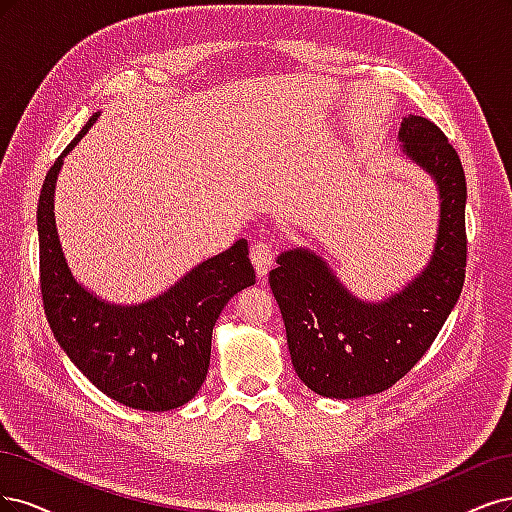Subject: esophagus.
Masks as SVG:
<instances>
[{
	"mask_svg": "<svg viewBox=\"0 0 512 512\" xmlns=\"http://www.w3.org/2000/svg\"><path fill=\"white\" fill-rule=\"evenodd\" d=\"M274 255H276V249H274V244L268 240H259L251 246V259L255 263V270L259 276L268 274V270L274 263Z\"/></svg>",
	"mask_w": 512,
	"mask_h": 512,
	"instance_id": "obj_1",
	"label": "esophagus"
}]
</instances>
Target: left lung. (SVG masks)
<instances>
[{
    "mask_svg": "<svg viewBox=\"0 0 512 512\" xmlns=\"http://www.w3.org/2000/svg\"><path fill=\"white\" fill-rule=\"evenodd\" d=\"M400 140L440 189V229L427 268L381 304L355 300L325 261L302 249L280 255L270 272L293 368L325 398H361L393 387L430 349L464 289L468 238L461 159L438 125L415 114L402 121Z\"/></svg>",
    "mask_w": 512,
    "mask_h": 512,
    "instance_id": "obj_1",
    "label": "left lung"
}]
</instances>
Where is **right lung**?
I'll return each mask as SVG.
<instances>
[{
    "mask_svg": "<svg viewBox=\"0 0 512 512\" xmlns=\"http://www.w3.org/2000/svg\"><path fill=\"white\" fill-rule=\"evenodd\" d=\"M97 112L48 170L38 200L40 291L61 349L108 398L129 408L170 410L200 391L210 364L212 327L223 306L255 285L249 244L200 263L168 293L140 306H112L82 289L61 253L53 193L61 161Z\"/></svg>",
    "mask_w": 512,
    "mask_h": 512,
    "instance_id": "right-lung-1",
    "label": "right lung"
}]
</instances>
